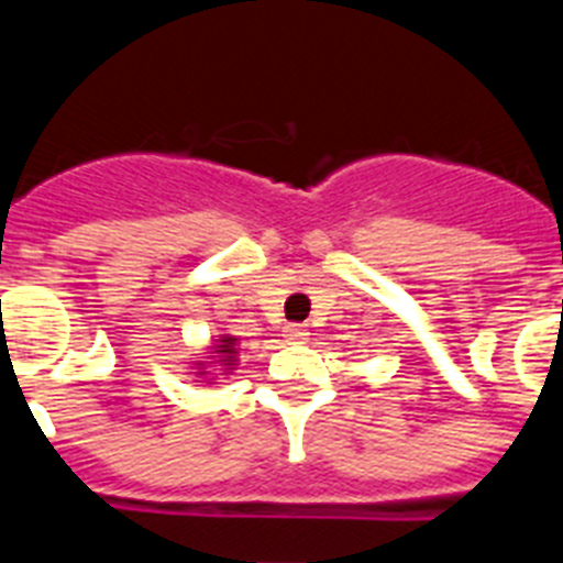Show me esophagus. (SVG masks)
I'll return each instance as SVG.
<instances>
[{
	"instance_id": "esophagus-1",
	"label": "esophagus",
	"mask_w": 563,
	"mask_h": 563,
	"mask_svg": "<svg viewBox=\"0 0 563 563\" xmlns=\"http://www.w3.org/2000/svg\"><path fill=\"white\" fill-rule=\"evenodd\" d=\"M285 338H287V341H305L307 330L301 324H287L285 327Z\"/></svg>"
}]
</instances>
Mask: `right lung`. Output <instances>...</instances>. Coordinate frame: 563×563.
Returning a JSON list of instances; mask_svg holds the SVG:
<instances>
[{
  "label": "right lung",
  "mask_w": 563,
  "mask_h": 563,
  "mask_svg": "<svg viewBox=\"0 0 563 563\" xmlns=\"http://www.w3.org/2000/svg\"><path fill=\"white\" fill-rule=\"evenodd\" d=\"M233 343H236V338H222L220 350H217L222 355V361L228 363V366H233V361H236V357H233V355H236V350H233Z\"/></svg>",
  "instance_id": "right-lung-1"
}]
</instances>
